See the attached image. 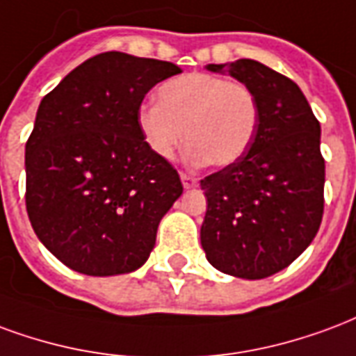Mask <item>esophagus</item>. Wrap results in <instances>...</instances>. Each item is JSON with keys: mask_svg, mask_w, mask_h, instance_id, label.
<instances>
[{"mask_svg": "<svg viewBox=\"0 0 356 356\" xmlns=\"http://www.w3.org/2000/svg\"><path fill=\"white\" fill-rule=\"evenodd\" d=\"M180 178H181V184H184V188H186V189L197 188V184H199V180H197L195 176L186 175V172H181Z\"/></svg>", "mask_w": 356, "mask_h": 356, "instance_id": "esophagus-1", "label": "esophagus"}]
</instances>
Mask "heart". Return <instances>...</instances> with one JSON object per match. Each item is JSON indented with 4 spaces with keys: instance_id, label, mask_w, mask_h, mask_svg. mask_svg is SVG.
<instances>
[{
    "instance_id": "obj_1",
    "label": "heart",
    "mask_w": 356,
    "mask_h": 356,
    "mask_svg": "<svg viewBox=\"0 0 356 356\" xmlns=\"http://www.w3.org/2000/svg\"><path fill=\"white\" fill-rule=\"evenodd\" d=\"M157 98L140 106L136 123L146 146L161 159H170L189 138L191 163L227 167L248 152L258 131L260 104L254 90L222 75L172 77L161 85Z\"/></svg>"
}]
</instances>
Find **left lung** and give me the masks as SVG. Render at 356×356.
Here are the masks:
<instances>
[{
	"instance_id": "obj_1",
	"label": "left lung",
	"mask_w": 356,
	"mask_h": 356,
	"mask_svg": "<svg viewBox=\"0 0 356 356\" xmlns=\"http://www.w3.org/2000/svg\"><path fill=\"white\" fill-rule=\"evenodd\" d=\"M254 90L260 123L248 152L201 180L207 214L201 245L218 271L266 279L315 238L324 210L321 124L292 79L261 62L209 64Z\"/></svg>"
}]
</instances>
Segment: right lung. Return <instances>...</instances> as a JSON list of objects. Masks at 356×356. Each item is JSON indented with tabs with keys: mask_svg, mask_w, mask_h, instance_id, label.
<instances>
[{
	"mask_svg": "<svg viewBox=\"0 0 356 356\" xmlns=\"http://www.w3.org/2000/svg\"><path fill=\"white\" fill-rule=\"evenodd\" d=\"M172 62L96 54L41 100L26 142V210L49 252L90 277L136 271L181 195L172 165L146 146L136 113Z\"/></svg>",
	"mask_w": 356,
	"mask_h": 356,
	"instance_id": "obj_1",
	"label": "right lung"
}]
</instances>
